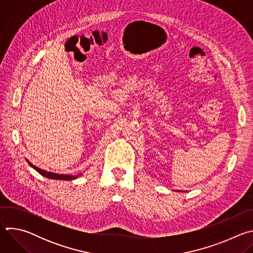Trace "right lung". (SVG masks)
<instances>
[{
    "mask_svg": "<svg viewBox=\"0 0 253 253\" xmlns=\"http://www.w3.org/2000/svg\"><path fill=\"white\" fill-rule=\"evenodd\" d=\"M28 163L35 169V170H37L42 176H45V177H47V178H50V179H59V180H73V179H76L78 176H80L81 174H79V175H75V176H73V175H66V174H56V173H53V172H46V171H44V170H41V169H39V168H37L36 166H34L32 163H30L29 161H28Z\"/></svg>",
    "mask_w": 253,
    "mask_h": 253,
    "instance_id": "right-lung-1",
    "label": "right lung"
}]
</instances>
